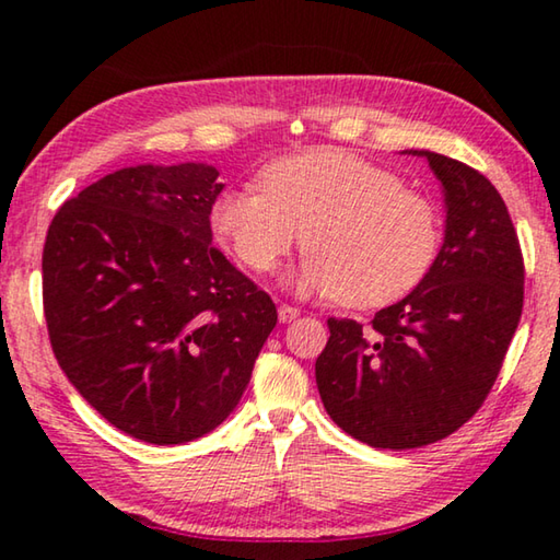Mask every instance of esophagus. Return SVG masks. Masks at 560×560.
Here are the masks:
<instances>
[{"label": "esophagus", "instance_id": "obj_1", "mask_svg": "<svg viewBox=\"0 0 560 560\" xmlns=\"http://www.w3.org/2000/svg\"><path fill=\"white\" fill-rule=\"evenodd\" d=\"M296 316H299V308L281 303V306H279V320H281V324H291V320L296 318Z\"/></svg>", "mask_w": 560, "mask_h": 560}]
</instances>
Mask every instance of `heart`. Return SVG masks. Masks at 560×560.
<instances>
[{"label":"heart","mask_w":560,"mask_h":560,"mask_svg":"<svg viewBox=\"0 0 560 560\" xmlns=\"http://www.w3.org/2000/svg\"><path fill=\"white\" fill-rule=\"evenodd\" d=\"M258 189H226L210 224L252 273H271L296 249L306 259L287 279L299 293L340 296L355 308L405 299L440 252V214L390 170L343 148L273 160Z\"/></svg>","instance_id":"1"}]
</instances>
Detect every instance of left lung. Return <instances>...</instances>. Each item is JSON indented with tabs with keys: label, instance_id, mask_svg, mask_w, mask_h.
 <instances>
[{
	"label": "left lung",
	"instance_id": "1",
	"mask_svg": "<svg viewBox=\"0 0 560 560\" xmlns=\"http://www.w3.org/2000/svg\"><path fill=\"white\" fill-rule=\"evenodd\" d=\"M444 195V240L428 277L377 311L371 328L328 318L316 360L326 412L381 450L444 440L479 410L504 363L524 306V259L497 187L430 150Z\"/></svg>",
	"mask_w": 560,
	"mask_h": 560
}]
</instances>
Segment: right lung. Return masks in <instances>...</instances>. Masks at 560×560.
<instances>
[{
  "label": "right lung",
  "instance_id": "1",
  "mask_svg": "<svg viewBox=\"0 0 560 560\" xmlns=\"http://www.w3.org/2000/svg\"><path fill=\"white\" fill-rule=\"evenodd\" d=\"M207 163L136 165L63 202L44 244L54 355L130 438L185 444L222 424L277 326L269 293L212 246Z\"/></svg>",
  "mask_w": 560,
  "mask_h": 560
}]
</instances>
